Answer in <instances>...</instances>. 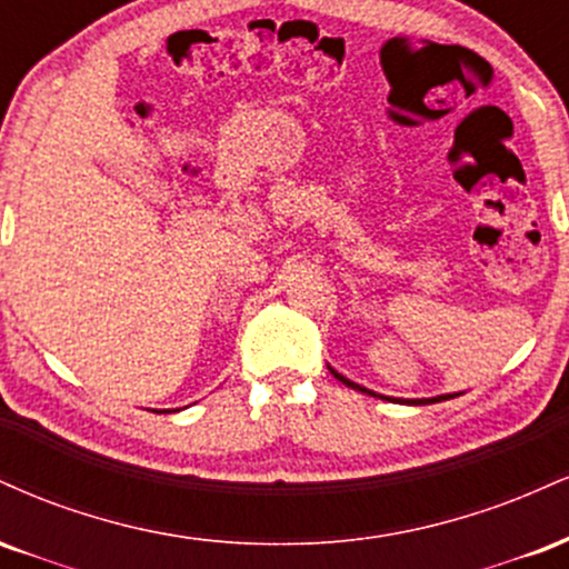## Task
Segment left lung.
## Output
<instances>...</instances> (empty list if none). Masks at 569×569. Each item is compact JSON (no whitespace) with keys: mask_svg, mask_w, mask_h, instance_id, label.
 <instances>
[{"mask_svg":"<svg viewBox=\"0 0 569 569\" xmlns=\"http://www.w3.org/2000/svg\"><path fill=\"white\" fill-rule=\"evenodd\" d=\"M331 375H335V377H337V380H339V382H345V385H348V388H356V390H363V393H369V396H375V393H371V390H367V388H361V385H356V382H350V380H345V377H342V375H337V371H335V369H331ZM441 398H452V396H439V398H422V401H411V403H436V401H441Z\"/></svg>","mask_w":569,"mask_h":569,"instance_id":"obj_1","label":"left lung"}]
</instances>
